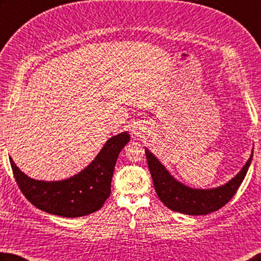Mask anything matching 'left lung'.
<instances>
[{
	"mask_svg": "<svg viewBox=\"0 0 261 261\" xmlns=\"http://www.w3.org/2000/svg\"><path fill=\"white\" fill-rule=\"evenodd\" d=\"M145 153L155 191L161 202L170 210L189 216L207 215L227 204L244 180L253 156V153L251 154L242 170L227 184L212 189H194L174 179L147 148Z\"/></svg>",
	"mask_w": 261,
	"mask_h": 261,
	"instance_id": "8db88e82",
	"label": "left lung"
}]
</instances>
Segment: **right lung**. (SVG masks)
Returning <instances> with one entry per match:
<instances>
[{
	"label": "right lung",
	"instance_id": "obj_1",
	"mask_svg": "<svg viewBox=\"0 0 261 261\" xmlns=\"http://www.w3.org/2000/svg\"><path fill=\"white\" fill-rule=\"evenodd\" d=\"M130 140L127 132L112 137L91 163L75 176L60 181L32 179L10 158L18 187L33 205L51 215L77 218L100 209L111 195V182L118 154Z\"/></svg>",
	"mask_w": 261,
	"mask_h": 261
}]
</instances>
